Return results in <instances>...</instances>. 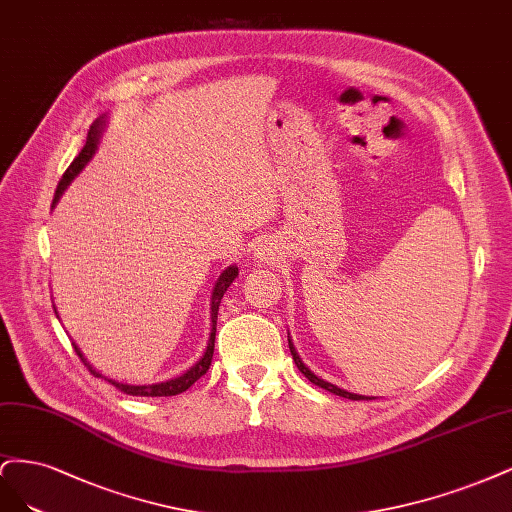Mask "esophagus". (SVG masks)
<instances>
[{
	"label": "esophagus",
	"mask_w": 512,
	"mask_h": 512,
	"mask_svg": "<svg viewBox=\"0 0 512 512\" xmlns=\"http://www.w3.org/2000/svg\"><path fill=\"white\" fill-rule=\"evenodd\" d=\"M257 259L259 261H263V263H268V261H272L274 259V249L270 244H261V249H257Z\"/></svg>",
	"instance_id": "obj_1"
}]
</instances>
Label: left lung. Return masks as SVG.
I'll return each instance as SVG.
<instances>
[{"label": "left lung", "instance_id": "1", "mask_svg": "<svg viewBox=\"0 0 512 512\" xmlns=\"http://www.w3.org/2000/svg\"><path fill=\"white\" fill-rule=\"evenodd\" d=\"M287 340H289V351H291V355H293V361H295V366H298V370L308 378L310 383H315L317 387H321V389H325V391H329V393H334V395H340V398H346V400H374V398H370V395H359V393H351V391H346V389H340L338 385H332V383H327V381H323L321 376H317L315 372H312L304 361H302V357L298 355V351H295V346H293V342H291V336L287 334Z\"/></svg>", "mask_w": 512, "mask_h": 512}]
</instances>
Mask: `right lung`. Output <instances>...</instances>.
Here are the masks:
<instances>
[{
	"label": "right lung",
	"mask_w": 512,
	"mask_h": 512,
	"mask_svg": "<svg viewBox=\"0 0 512 512\" xmlns=\"http://www.w3.org/2000/svg\"><path fill=\"white\" fill-rule=\"evenodd\" d=\"M106 123H108V117H106V114H102L100 119H95V121H93L91 129H89V134H87V144L82 146V151H80V153H78V157L72 161V166H70L68 170H65L63 178L59 180L57 191H55V197H53V208H55V206H57V202L61 200V195L65 193V189L70 187L72 180L82 172V168H85L87 163L91 161V157L95 155V151H97V144H100V138H102V131L106 129ZM236 276H238V266H227V268L221 272V276L217 278V283H214V287H212V295H210V336H208V346H206V351H204V355H202L200 359L195 361V364H193L189 370H185V372L180 374V376L170 378V381H161V383H153V385H129V383L114 381V378L104 376L100 370H95V368L91 366V361H89L85 355H82V351L78 349V344H76V342H72V344H74V349H76L78 357L82 359V364H85V366L91 370V374L104 378V381H108L110 385H114V387H117L119 391H123V393H127V395H140V398H168V395H178V393H183V391H187V389L197 381V378H200L202 374H206V370L210 368L212 353H214V336H217V315H219V304H221V300H223V295H225L227 287L232 285L234 280H236ZM53 308H55V304H53ZM55 315H57V319H59V312H57V308H55Z\"/></svg>",
	"instance_id": "right-lung-1"
}]
</instances>
